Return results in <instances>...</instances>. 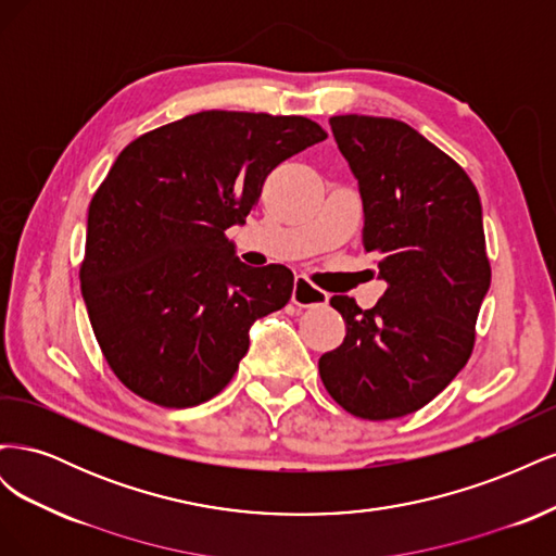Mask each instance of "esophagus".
<instances>
[{"label": "esophagus", "mask_w": 556, "mask_h": 556, "mask_svg": "<svg viewBox=\"0 0 556 556\" xmlns=\"http://www.w3.org/2000/svg\"><path fill=\"white\" fill-rule=\"evenodd\" d=\"M329 301V294L323 292L319 288L304 278V276H296L294 280V290H292V304L299 308H315V306H325Z\"/></svg>", "instance_id": "esophagus-1"}]
</instances>
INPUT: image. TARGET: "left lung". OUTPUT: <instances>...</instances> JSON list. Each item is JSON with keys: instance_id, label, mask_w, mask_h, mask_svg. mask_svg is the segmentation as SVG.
Returning a JSON list of instances; mask_svg holds the SVG:
<instances>
[{"instance_id": "1", "label": "left lung", "mask_w": 556, "mask_h": 556, "mask_svg": "<svg viewBox=\"0 0 556 556\" xmlns=\"http://www.w3.org/2000/svg\"><path fill=\"white\" fill-rule=\"evenodd\" d=\"M329 125L359 182L364 250L387 290L368 311L331 296L345 339L319 357V378L355 417L394 419L441 394L473 352L492 280L482 206L462 166L410 125L374 115Z\"/></svg>"}]
</instances>
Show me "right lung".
I'll return each mask as SVG.
<instances>
[{
    "label": "right lung",
    "instance_id": "add662e5",
    "mask_svg": "<svg viewBox=\"0 0 556 556\" xmlns=\"http://www.w3.org/2000/svg\"><path fill=\"white\" fill-rule=\"evenodd\" d=\"M325 139L301 115L201 111L117 155L88 208L80 292L127 390L164 408L225 390L250 327L294 290L288 266H245L225 231L280 162Z\"/></svg>",
    "mask_w": 556,
    "mask_h": 556
}]
</instances>
